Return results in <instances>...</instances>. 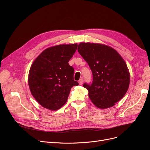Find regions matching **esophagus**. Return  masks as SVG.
Wrapping results in <instances>:
<instances>
[{
  "instance_id": "1",
  "label": "esophagus",
  "mask_w": 150,
  "mask_h": 150,
  "mask_svg": "<svg viewBox=\"0 0 150 150\" xmlns=\"http://www.w3.org/2000/svg\"><path fill=\"white\" fill-rule=\"evenodd\" d=\"M83 82H84V80H83V78H81V79H80L79 81H78L80 85H82L83 84Z\"/></svg>"
}]
</instances>
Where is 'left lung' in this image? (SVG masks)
Listing matches in <instances>:
<instances>
[{
  "instance_id": "1",
  "label": "left lung",
  "mask_w": 150,
  "mask_h": 150,
  "mask_svg": "<svg viewBox=\"0 0 150 150\" xmlns=\"http://www.w3.org/2000/svg\"><path fill=\"white\" fill-rule=\"evenodd\" d=\"M78 51L92 73V83L83 84L89 98L98 108L113 106L129 88L130 75L126 62L115 50L103 44L81 42Z\"/></svg>"
}]
</instances>
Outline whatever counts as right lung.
Here are the masks:
<instances>
[{"mask_svg": "<svg viewBox=\"0 0 150 150\" xmlns=\"http://www.w3.org/2000/svg\"><path fill=\"white\" fill-rule=\"evenodd\" d=\"M78 45L62 44L44 50L31 65L28 85L31 94L44 108L58 110L67 100L70 89L78 85L74 69L69 64Z\"/></svg>", "mask_w": 150, "mask_h": 150, "instance_id": "add662e5", "label": "right lung"}]
</instances>
